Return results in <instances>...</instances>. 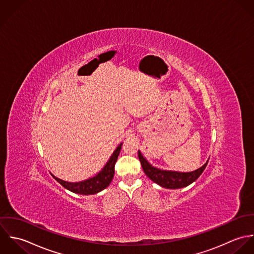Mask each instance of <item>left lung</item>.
Masks as SVG:
<instances>
[{"instance_id": "obj_1", "label": "left lung", "mask_w": 254, "mask_h": 254, "mask_svg": "<svg viewBox=\"0 0 254 254\" xmlns=\"http://www.w3.org/2000/svg\"><path fill=\"white\" fill-rule=\"evenodd\" d=\"M138 158L145 175L152 182L161 186L162 188L171 189V190L186 188L190 184H192L193 182H195L202 174L208 163V160H207V162L203 165L202 167H200L199 169L193 172L182 173V172H175V171L160 170L153 167L152 165L142 156V154L139 150H138Z\"/></svg>"}]
</instances>
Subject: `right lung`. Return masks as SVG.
I'll return each instance as SVG.
<instances>
[{
  "label": "right lung",
  "mask_w": 254,
  "mask_h": 254,
  "mask_svg": "<svg viewBox=\"0 0 254 254\" xmlns=\"http://www.w3.org/2000/svg\"><path fill=\"white\" fill-rule=\"evenodd\" d=\"M122 144L123 143H121L116 148V150L112 154V156L110 157L109 161L104 166V168L93 178H90L88 180L78 182V183H68V182L58 179L54 175H52V176L64 189L68 190L71 192L83 194V195L96 194L103 190L104 189H106L111 184V182L114 178V174H115V164L117 162L118 156L122 149Z\"/></svg>",
  "instance_id": "add662e5"
}]
</instances>
